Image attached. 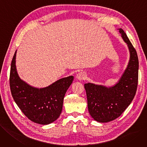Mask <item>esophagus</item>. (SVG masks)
<instances>
[{
	"label": "esophagus",
	"instance_id": "obj_1",
	"mask_svg": "<svg viewBox=\"0 0 147 147\" xmlns=\"http://www.w3.org/2000/svg\"><path fill=\"white\" fill-rule=\"evenodd\" d=\"M76 78L79 80H85L86 78V74L84 71H80L77 74Z\"/></svg>",
	"mask_w": 147,
	"mask_h": 147
}]
</instances>
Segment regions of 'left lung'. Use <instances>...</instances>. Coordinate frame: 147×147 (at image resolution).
<instances>
[{
    "label": "left lung",
    "mask_w": 147,
    "mask_h": 147,
    "mask_svg": "<svg viewBox=\"0 0 147 147\" xmlns=\"http://www.w3.org/2000/svg\"><path fill=\"white\" fill-rule=\"evenodd\" d=\"M128 47L129 60L126 69L118 82L107 87L88 83L84 85L87 97L88 111L99 122L112 121L120 116L134 99L138 83L139 60L137 52L122 28H119Z\"/></svg>",
    "instance_id": "8db88e82"
}]
</instances>
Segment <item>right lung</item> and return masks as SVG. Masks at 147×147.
<instances>
[{
  "label": "right lung",
  "instance_id": "obj_1",
  "mask_svg": "<svg viewBox=\"0 0 147 147\" xmlns=\"http://www.w3.org/2000/svg\"><path fill=\"white\" fill-rule=\"evenodd\" d=\"M16 51L11 64L9 85L16 104L30 121L47 125L58 119L65 93L72 84L73 76L62 78L48 86L37 88L22 80L16 66Z\"/></svg>",
  "mask_w": 147,
  "mask_h": 147
}]
</instances>
